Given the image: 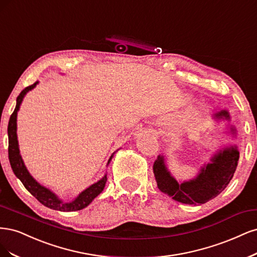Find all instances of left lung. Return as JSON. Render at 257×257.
<instances>
[{"instance_id":"1","label":"left lung","mask_w":257,"mask_h":257,"mask_svg":"<svg viewBox=\"0 0 257 257\" xmlns=\"http://www.w3.org/2000/svg\"><path fill=\"white\" fill-rule=\"evenodd\" d=\"M214 116L228 118V113L222 111ZM238 159L237 147L225 148L213 157L211 163L203 168L195 179L178 184L165 168L163 157L159 156L154 164L157 186L160 191L167 193L177 202L189 205L204 204L219 195L227 187L234 176Z\"/></svg>"}]
</instances>
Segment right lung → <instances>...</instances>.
Wrapping results in <instances>:
<instances>
[{
  "mask_svg": "<svg viewBox=\"0 0 257 257\" xmlns=\"http://www.w3.org/2000/svg\"><path fill=\"white\" fill-rule=\"evenodd\" d=\"M36 84L37 82H35L34 84L26 87L19 94V96L17 97V104H16L15 111L11 115L10 122H8V128H7L8 158H10L11 167L15 173V175L21 180V183L23 184L24 187H26L28 191L33 196H35L41 204L48 207V208L60 210V211H76V210L83 209L87 205H89V203L92 202L99 193H101L106 184V176L97 181L96 184L88 187L86 190H84V191L82 192L73 202L63 203L61 200H59V198L55 196L54 193L50 191V190L40 186L37 181L30 175L27 168L24 167V163L19 154L17 132H16V130H17V122H16L17 121V112L19 110V106L24 95H26L33 87H35ZM111 159L112 157L110 158L109 162L111 161Z\"/></svg>",
  "mask_w": 257,
  "mask_h": 257,
  "instance_id": "add662e5",
  "label": "right lung"
}]
</instances>
